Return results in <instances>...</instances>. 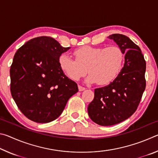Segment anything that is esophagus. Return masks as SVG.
I'll return each mask as SVG.
<instances>
[{
    "mask_svg": "<svg viewBox=\"0 0 158 158\" xmlns=\"http://www.w3.org/2000/svg\"><path fill=\"white\" fill-rule=\"evenodd\" d=\"M78 88H79V91H83V90H84L85 89V88L81 86V85H78Z\"/></svg>",
    "mask_w": 158,
    "mask_h": 158,
    "instance_id": "esophagus-1",
    "label": "esophagus"
}]
</instances>
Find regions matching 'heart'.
<instances>
[{
  "instance_id": "b5f03b06",
  "label": "heart",
  "mask_w": 158,
  "mask_h": 158,
  "mask_svg": "<svg viewBox=\"0 0 158 158\" xmlns=\"http://www.w3.org/2000/svg\"><path fill=\"white\" fill-rule=\"evenodd\" d=\"M75 59L67 54L58 58L60 68L65 75L77 81L88 72L85 81L88 84L97 82L106 85L116 79L123 67L125 55L121 47L83 46L73 52Z\"/></svg>"
}]
</instances>
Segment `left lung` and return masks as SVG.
<instances>
[{
  "instance_id": "left-lung-1",
  "label": "left lung",
  "mask_w": 158,
  "mask_h": 158,
  "mask_svg": "<svg viewBox=\"0 0 158 158\" xmlns=\"http://www.w3.org/2000/svg\"><path fill=\"white\" fill-rule=\"evenodd\" d=\"M121 47L125 63L116 79L105 87L95 89L94 99L88 106L93 122L109 126L126 120L135 113L146 89V61L140 48L122 34L109 37Z\"/></svg>"
}]
</instances>
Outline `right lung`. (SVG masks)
Returning a JSON list of instances; mask_svg holds the SVG:
<instances>
[{"label":"right lung","mask_w":158,"mask_h":158,"mask_svg":"<svg viewBox=\"0 0 158 158\" xmlns=\"http://www.w3.org/2000/svg\"><path fill=\"white\" fill-rule=\"evenodd\" d=\"M69 49L51 37L31 39L15 53L10 68V91L18 108L39 123L54 121L78 92L60 68L58 58Z\"/></svg>","instance_id":"1"}]
</instances>
